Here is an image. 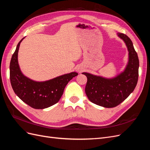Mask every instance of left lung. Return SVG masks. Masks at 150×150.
Wrapping results in <instances>:
<instances>
[{"label": "left lung", "mask_w": 150, "mask_h": 150, "mask_svg": "<svg viewBox=\"0 0 150 150\" xmlns=\"http://www.w3.org/2000/svg\"><path fill=\"white\" fill-rule=\"evenodd\" d=\"M128 48V62L124 71L115 78H105L83 72L88 81L85 92L91 102L104 108H113L124 101L132 93L138 83L139 59L131 39L126 35L117 33Z\"/></svg>", "instance_id": "8db88e82"}]
</instances>
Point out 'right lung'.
Instances as JSON below:
<instances>
[{
    "label": "right lung",
    "mask_w": 150,
    "mask_h": 150,
    "mask_svg": "<svg viewBox=\"0 0 150 150\" xmlns=\"http://www.w3.org/2000/svg\"><path fill=\"white\" fill-rule=\"evenodd\" d=\"M18 43L10 62V80L13 91L21 100L34 109H44L57 103L61 99L67 84L78 73L72 72L42 82L27 78L18 63Z\"/></svg>",
    "instance_id": "1"
}]
</instances>
